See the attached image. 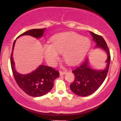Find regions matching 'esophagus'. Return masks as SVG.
Masks as SVG:
<instances>
[{
    "label": "esophagus",
    "mask_w": 121,
    "mask_h": 121,
    "mask_svg": "<svg viewBox=\"0 0 121 121\" xmlns=\"http://www.w3.org/2000/svg\"><path fill=\"white\" fill-rule=\"evenodd\" d=\"M67 71L66 70H64V71H60V75H64L65 74H66Z\"/></svg>",
    "instance_id": "obj_1"
}]
</instances>
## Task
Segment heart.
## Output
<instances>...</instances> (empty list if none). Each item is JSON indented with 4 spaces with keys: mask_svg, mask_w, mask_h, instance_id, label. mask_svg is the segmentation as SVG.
Listing matches in <instances>:
<instances>
[{
    "mask_svg": "<svg viewBox=\"0 0 121 121\" xmlns=\"http://www.w3.org/2000/svg\"><path fill=\"white\" fill-rule=\"evenodd\" d=\"M52 44L43 46V53L49 65H54L59 59V53H63L68 64H74L81 60L91 46L88 37L73 32L63 33L52 39Z\"/></svg>",
    "mask_w": 121,
    "mask_h": 121,
    "instance_id": "heart-1",
    "label": "heart"
}]
</instances>
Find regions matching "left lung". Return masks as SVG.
<instances>
[{
  "instance_id": "8db88e82",
  "label": "left lung",
  "mask_w": 121,
  "mask_h": 121,
  "mask_svg": "<svg viewBox=\"0 0 121 121\" xmlns=\"http://www.w3.org/2000/svg\"><path fill=\"white\" fill-rule=\"evenodd\" d=\"M93 40L96 42V48L103 50L107 54L106 66L103 69H95L89 65L88 58L73 70L75 76L73 82L69 85L71 91L76 95L86 97L97 91L104 81L109 69L111 56L109 48L104 38L90 31Z\"/></svg>"
}]
</instances>
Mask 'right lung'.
I'll use <instances>...</instances> for the list:
<instances>
[{
    "label": "right lung",
    "mask_w": 121,
    "mask_h": 121,
    "mask_svg": "<svg viewBox=\"0 0 121 121\" xmlns=\"http://www.w3.org/2000/svg\"><path fill=\"white\" fill-rule=\"evenodd\" d=\"M46 29H31L23 33L19 37L29 35L38 39L42 37ZM15 41L16 40H14L13 44L10 63L16 82L25 93L31 97H41L46 94L53 88L54 81L59 76V73L50 67L40 65L36 70L29 74H21L18 73L14 68V61L12 57Z\"/></svg>",
    "instance_id": "right-lung-1"
}]
</instances>
